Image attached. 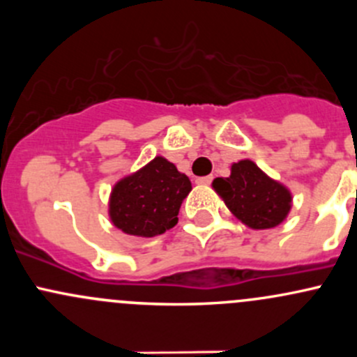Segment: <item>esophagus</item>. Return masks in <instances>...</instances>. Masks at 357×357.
<instances>
[{"label": "esophagus", "mask_w": 357, "mask_h": 357, "mask_svg": "<svg viewBox=\"0 0 357 357\" xmlns=\"http://www.w3.org/2000/svg\"><path fill=\"white\" fill-rule=\"evenodd\" d=\"M197 183H199V185H211L212 176H204V178H199L197 179Z\"/></svg>", "instance_id": "34e87169"}]
</instances>
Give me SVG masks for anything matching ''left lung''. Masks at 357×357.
Here are the masks:
<instances>
[{"label":"left lung","mask_w":357,"mask_h":357,"mask_svg":"<svg viewBox=\"0 0 357 357\" xmlns=\"http://www.w3.org/2000/svg\"><path fill=\"white\" fill-rule=\"evenodd\" d=\"M212 188L231 214L252 229L276 228L291 211L290 190L266 174L250 158L231 164V174L215 178Z\"/></svg>","instance_id":"1"}]
</instances>
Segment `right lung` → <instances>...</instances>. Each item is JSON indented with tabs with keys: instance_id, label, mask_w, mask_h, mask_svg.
<instances>
[{
	"instance_id": "obj_1",
	"label": "right lung",
	"mask_w": 357,
	"mask_h": 357,
	"mask_svg": "<svg viewBox=\"0 0 357 357\" xmlns=\"http://www.w3.org/2000/svg\"><path fill=\"white\" fill-rule=\"evenodd\" d=\"M190 192L188 176L157 155L115 183L109 199L110 221L126 235L143 238L162 235L178 222L179 207Z\"/></svg>"
}]
</instances>
